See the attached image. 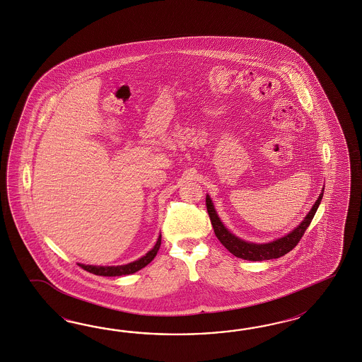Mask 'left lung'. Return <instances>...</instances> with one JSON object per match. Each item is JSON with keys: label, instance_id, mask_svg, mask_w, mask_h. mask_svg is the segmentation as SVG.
I'll return each mask as SVG.
<instances>
[{"label": "left lung", "instance_id": "1", "mask_svg": "<svg viewBox=\"0 0 362 362\" xmlns=\"http://www.w3.org/2000/svg\"><path fill=\"white\" fill-rule=\"evenodd\" d=\"M324 194V189L320 193V196L317 198V201L315 202V205L310 209V213L307 214V217L304 218V221L300 223L298 228L293 231H291L288 235L280 238L278 240L264 243V245H257V243H250L245 242L242 239L233 235L228 228L222 225V222L219 221L217 213L214 210V206L211 204L210 197H206V207L210 222L214 228L216 237L219 239V242L228 248V251L235 255L237 258L245 259V260H252V262H260V260H269V259H276L286 255L292 248L295 247L300 242V239L304 235L305 230L312 222V219L315 217L317 207L320 205L321 198Z\"/></svg>", "mask_w": 362, "mask_h": 362}]
</instances>
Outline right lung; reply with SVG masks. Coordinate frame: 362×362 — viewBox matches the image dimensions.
Segmentation results:
<instances>
[{"instance_id": "1", "label": "right lung", "mask_w": 362, "mask_h": 362, "mask_svg": "<svg viewBox=\"0 0 362 362\" xmlns=\"http://www.w3.org/2000/svg\"><path fill=\"white\" fill-rule=\"evenodd\" d=\"M161 246V235L157 239L156 242L155 247L152 248L148 254H145V257L143 258L132 262V263H128L124 266H111V267H104V266H86V264H79L83 269L95 274V275H99V276H122V275H129V274H134L136 271L143 269L146 264H149L153 259H155L156 254L158 251V248Z\"/></svg>"}]
</instances>
